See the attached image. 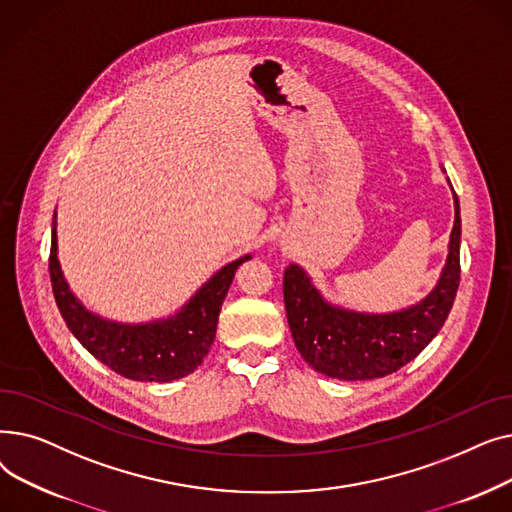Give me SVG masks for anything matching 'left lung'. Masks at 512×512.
Returning <instances> with one entry per match:
<instances>
[{
  "instance_id": "8db88e82",
  "label": "left lung",
  "mask_w": 512,
  "mask_h": 512,
  "mask_svg": "<svg viewBox=\"0 0 512 512\" xmlns=\"http://www.w3.org/2000/svg\"><path fill=\"white\" fill-rule=\"evenodd\" d=\"M461 282V207L454 193V228L438 286L419 305L390 315L330 307L299 265L284 272V307L301 357L338 380H373L413 361L436 338Z\"/></svg>"
}]
</instances>
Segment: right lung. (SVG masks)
I'll list each match as a JSON object with an SVG mask.
<instances>
[{"instance_id": "right-lung-1", "label": "right lung", "mask_w": 512, "mask_h": 512, "mask_svg": "<svg viewBox=\"0 0 512 512\" xmlns=\"http://www.w3.org/2000/svg\"><path fill=\"white\" fill-rule=\"evenodd\" d=\"M240 257L215 274L178 315L147 326H122L89 313L70 292L58 261L56 220L51 230L49 276L68 330L103 365L134 382H172L193 373L215 338L222 303Z\"/></svg>"}]
</instances>
